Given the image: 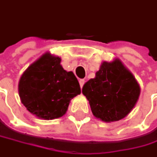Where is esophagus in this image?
<instances>
[{
	"mask_svg": "<svg viewBox=\"0 0 157 157\" xmlns=\"http://www.w3.org/2000/svg\"><path fill=\"white\" fill-rule=\"evenodd\" d=\"M84 84H85V79H79V85H80L81 88L83 87Z\"/></svg>",
	"mask_w": 157,
	"mask_h": 157,
	"instance_id": "obj_1",
	"label": "esophagus"
}]
</instances>
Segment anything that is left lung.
Segmentation results:
<instances>
[{
  "label": "left lung",
  "instance_id": "1",
  "mask_svg": "<svg viewBox=\"0 0 157 157\" xmlns=\"http://www.w3.org/2000/svg\"><path fill=\"white\" fill-rule=\"evenodd\" d=\"M139 84L119 59L104 61L95 78L83 86L95 117L105 123L119 121L129 115L140 96Z\"/></svg>",
  "mask_w": 157,
  "mask_h": 157
}]
</instances>
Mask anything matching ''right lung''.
I'll return each instance as SVG.
<instances>
[{
  "label": "right lung",
  "instance_id": "1",
  "mask_svg": "<svg viewBox=\"0 0 157 157\" xmlns=\"http://www.w3.org/2000/svg\"><path fill=\"white\" fill-rule=\"evenodd\" d=\"M60 61L59 57L46 52L27 67L19 81L21 103L40 119L61 117L70 101L81 93L75 75L64 70Z\"/></svg>",
  "mask_w": 157,
  "mask_h": 157
}]
</instances>
